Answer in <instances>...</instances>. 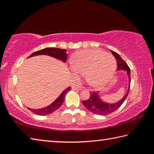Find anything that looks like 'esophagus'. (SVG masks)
<instances>
[{
  "label": "esophagus",
  "mask_w": 154,
  "mask_h": 154,
  "mask_svg": "<svg viewBox=\"0 0 154 154\" xmlns=\"http://www.w3.org/2000/svg\"><path fill=\"white\" fill-rule=\"evenodd\" d=\"M72 88H73V90H82L83 89V87L82 85H74L73 87H72Z\"/></svg>",
  "instance_id": "obj_1"
}]
</instances>
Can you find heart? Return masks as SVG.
Wrapping results in <instances>:
<instances>
[{"instance_id":"heart-1","label":"heart","mask_w":154,"mask_h":154,"mask_svg":"<svg viewBox=\"0 0 154 154\" xmlns=\"http://www.w3.org/2000/svg\"><path fill=\"white\" fill-rule=\"evenodd\" d=\"M71 65L75 72L84 75L94 86L103 85L113 73L116 61L113 55L99 49L83 50L74 54ZM75 76L77 74L75 73Z\"/></svg>"}]
</instances>
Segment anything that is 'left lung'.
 <instances>
[{
    "mask_svg": "<svg viewBox=\"0 0 154 154\" xmlns=\"http://www.w3.org/2000/svg\"><path fill=\"white\" fill-rule=\"evenodd\" d=\"M111 53L114 56L116 60L117 61V69L118 70H124L125 71L127 72L128 76L129 78V88L128 90L126 95L124 96V98L119 100V102L114 104H106L105 103H103L98 98V92H95L92 91L90 92V98L86 100L82 101L83 105L87 109H88L92 113L96 114V115H100V116H106V115L110 114L113 113L116 110H117L118 108L120 107V106L124 103L125 99L126 98L128 94L129 93L130 90V68L128 66L126 62H125L123 59H122L118 54L116 52L111 50Z\"/></svg>",
    "mask_w": 154,
    "mask_h": 154,
    "instance_id": "8db88e82",
    "label": "left lung"
}]
</instances>
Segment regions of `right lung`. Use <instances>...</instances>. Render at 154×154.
I'll return each mask as SVG.
<instances>
[{
    "label": "right lung",
    "instance_id": "1",
    "mask_svg": "<svg viewBox=\"0 0 154 154\" xmlns=\"http://www.w3.org/2000/svg\"><path fill=\"white\" fill-rule=\"evenodd\" d=\"M66 49H62L59 48H45L43 49H41V50L36 51L34 52L29 57H32L34 56H37V55H41V54H44V55H48L52 57H54L57 59L61 60L63 62H66L67 58H66ZM71 86L67 88L66 90H64L62 93L60 94V96L56 99V100L54 101V102L51 104L50 105L47 106V107L40 109H32L28 108L30 111H32L36 115H38V116H46V115H49L51 113H53L57 109L60 107L61 105L63 103L64 100V96L66 95V94L69 92V91L71 90Z\"/></svg>",
    "mask_w": 154,
    "mask_h": 154
}]
</instances>
